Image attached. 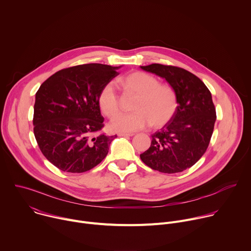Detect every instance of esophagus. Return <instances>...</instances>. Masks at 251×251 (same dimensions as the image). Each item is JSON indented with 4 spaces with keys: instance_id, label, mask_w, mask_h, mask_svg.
Masks as SVG:
<instances>
[{
    "instance_id": "esophagus-1",
    "label": "esophagus",
    "mask_w": 251,
    "mask_h": 251,
    "mask_svg": "<svg viewBox=\"0 0 251 251\" xmlns=\"http://www.w3.org/2000/svg\"><path fill=\"white\" fill-rule=\"evenodd\" d=\"M119 136L120 137H132V136H134V134L133 133H120Z\"/></svg>"
}]
</instances>
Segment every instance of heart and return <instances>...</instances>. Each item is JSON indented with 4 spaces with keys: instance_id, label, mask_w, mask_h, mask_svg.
<instances>
[{
    "instance_id": "b5f03b06",
    "label": "heart",
    "mask_w": 251,
    "mask_h": 251,
    "mask_svg": "<svg viewBox=\"0 0 251 251\" xmlns=\"http://www.w3.org/2000/svg\"><path fill=\"white\" fill-rule=\"evenodd\" d=\"M125 95L135 96L133 113L117 116L109 125L112 132L128 133L138 131L151 124L155 128L166 125L177 108V96L175 89L160 83L158 78L142 71H135L119 79ZM102 113L108 118L120 112L121 99L112 84L105 85L98 96Z\"/></svg>"
}]
</instances>
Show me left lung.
I'll return each mask as SVG.
<instances>
[{
  "label": "left lung",
  "instance_id": "left-lung-1",
  "mask_svg": "<svg viewBox=\"0 0 251 251\" xmlns=\"http://www.w3.org/2000/svg\"><path fill=\"white\" fill-rule=\"evenodd\" d=\"M141 68L166 79L176 93L177 108L173 118L152 135L150 148L140 158L161 173L183 172L194 166L208 147L217 119L211 93L184 68L159 63Z\"/></svg>",
  "mask_w": 251,
  "mask_h": 251
}]
</instances>
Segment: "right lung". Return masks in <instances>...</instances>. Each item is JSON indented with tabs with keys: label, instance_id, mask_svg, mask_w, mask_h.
<instances>
[{
	"label": "right lung",
	"instance_id": "right-lung-1",
	"mask_svg": "<svg viewBox=\"0 0 251 251\" xmlns=\"http://www.w3.org/2000/svg\"><path fill=\"white\" fill-rule=\"evenodd\" d=\"M120 67L88 63L64 68L35 93L34 137L44 156L59 170L83 173L108 154L117 135L94 136L104 126L98 96Z\"/></svg>",
	"mask_w": 251,
	"mask_h": 251
}]
</instances>
